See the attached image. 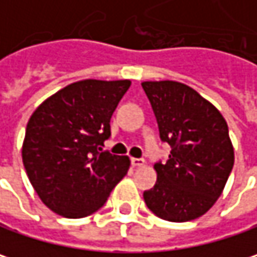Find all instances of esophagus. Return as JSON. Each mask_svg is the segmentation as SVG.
I'll use <instances>...</instances> for the list:
<instances>
[{
	"label": "esophagus",
	"mask_w": 257,
	"mask_h": 257,
	"mask_svg": "<svg viewBox=\"0 0 257 257\" xmlns=\"http://www.w3.org/2000/svg\"><path fill=\"white\" fill-rule=\"evenodd\" d=\"M132 165L133 167H142V165H145V159H142V158H132Z\"/></svg>",
	"instance_id": "34e87169"
}]
</instances>
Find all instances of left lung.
<instances>
[{
  "mask_svg": "<svg viewBox=\"0 0 257 257\" xmlns=\"http://www.w3.org/2000/svg\"><path fill=\"white\" fill-rule=\"evenodd\" d=\"M159 138L171 146L167 162L155 164V186L143 193L156 216L192 221L209 211L234 165L228 125L221 112L194 89L178 82H143Z\"/></svg>",
  "mask_w": 257,
  "mask_h": 257,
  "instance_id": "8db88e82",
  "label": "left lung"
}]
</instances>
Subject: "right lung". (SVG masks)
Listing matches in <instances>:
<instances>
[{"mask_svg": "<svg viewBox=\"0 0 257 257\" xmlns=\"http://www.w3.org/2000/svg\"><path fill=\"white\" fill-rule=\"evenodd\" d=\"M130 80L87 79L65 86L32 114L23 165L41 200L65 218H83L106 202L130 167L128 156L102 151L109 121Z\"/></svg>", "mask_w": 257, "mask_h": 257, "instance_id": "add662e5", "label": "right lung"}]
</instances>
